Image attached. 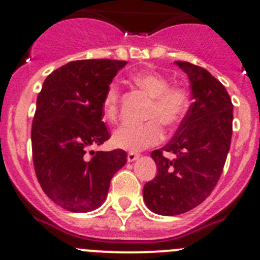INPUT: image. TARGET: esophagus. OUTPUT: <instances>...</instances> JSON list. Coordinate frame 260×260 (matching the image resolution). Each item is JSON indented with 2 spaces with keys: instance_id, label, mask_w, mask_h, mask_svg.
<instances>
[{
  "instance_id": "34e87169",
  "label": "esophagus",
  "mask_w": 260,
  "mask_h": 260,
  "mask_svg": "<svg viewBox=\"0 0 260 260\" xmlns=\"http://www.w3.org/2000/svg\"><path fill=\"white\" fill-rule=\"evenodd\" d=\"M140 157V153H136V152H128L127 154V161L128 162H133Z\"/></svg>"
}]
</instances>
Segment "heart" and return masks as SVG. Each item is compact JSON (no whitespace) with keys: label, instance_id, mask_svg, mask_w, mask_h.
Listing matches in <instances>:
<instances>
[{"label":"heart","instance_id":"b5f03b06","mask_svg":"<svg viewBox=\"0 0 260 260\" xmlns=\"http://www.w3.org/2000/svg\"><path fill=\"white\" fill-rule=\"evenodd\" d=\"M136 85L152 98L146 112V123L142 124H123L113 135V143L118 148L137 152L147 147L157 145L164 137V124L174 128L185 118L190 107L187 90L181 85H170V81L161 73L143 70L132 75ZM120 90L117 83L109 84L102 101L104 117L111 122L119 115Z\"/></svg>","mask_w":260,"mask_h":260}]
</instances>
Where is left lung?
<instances>
[{"label": "left lung", "mask_w": 260, "mask_h": 260, "mask_svg": "<svg viewBox=\"0 0 260 260\" xmlns=\"http://www.w3.org/2000/svg\"><path fill=\"white\" fill-rule=\"evenodd\" d=\"M190 79L191 103L172 140L152 151L157 175L143 187L147 208L180 215L200 205L221 176L233 135V103L225 86L204 68L176 61ZM165 151L174 154L164 157Z\"/></svg>", "instance_id": "obj_1"}]
</instances>
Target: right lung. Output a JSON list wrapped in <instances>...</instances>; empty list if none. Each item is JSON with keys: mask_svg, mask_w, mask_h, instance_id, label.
I'll return each instance as SVG.
<instances>
[{"mask_svg": "<svg viewBox=\"0 0 260 260\" xmlns=\"http://www.w3.org/2000/svg\"><path fill=\"white\" fill-rule=\"evenodd\" d=\"M125 64L109 59L70 61L46 78L38 95L31 129L34 169L44 192L68 211L99 208L113 175L127 162L123 149L86 153L111 137L102 101Z\"/></svg>", "mask_w": 260, "mask_h": 260, "instance_id": "1", "label": "right lung"}]
</instances>
